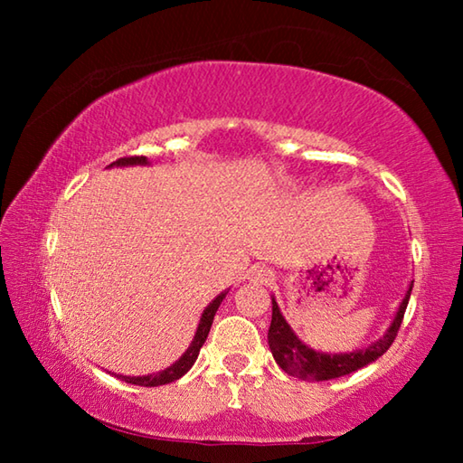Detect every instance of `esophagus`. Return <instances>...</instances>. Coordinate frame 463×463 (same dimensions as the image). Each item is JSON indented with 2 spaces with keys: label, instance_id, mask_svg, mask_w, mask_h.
I'll return each instance as SVG.
<instances>
[{
  "label": "esophagus",
  "instance_id": "esophagus-1",
  "mask_svg": "<svg viewBox=\"0 0 463 463\" xmlns=\"http://www.w3.org/2000/svg\"><path fill=\"white\" fill-rule=\"evenodd\" d=\"M249 279L253 281V284H257V286H269L271 281L276 279V273H273V269L268 268V265L257 263V265H253V268L249 269Z\"/></svg>",
  "mask_w": 463,
  "mask_h": 463
}]
</instances>
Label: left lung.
<instances>
[{"instance_id": "obj_1", "label": "left lung", "mask_w": 463, "mask_h": 463, "mask_svg": "<svg viewBox=\"0 0 463 463\" xmlns=\"http://www.w3.org/2000/svg\"><path fill=\"white\" fill-rule=\"evenodd\" d=\"M412 292V284L406 289L401 307H398L394 318H392L390 326L386 328L378 341H373L367 347L347 351V354H325V351H317L308 347L307 343L300 341L292 326L286 323L284 315L279 312L276 298H271V325L268 333V343L271 349V355L276 364L286 373L294 375V378L308 380V382H325L335 380L341 375L354 373L362 367L370 365L375 359L382 357L394 343L398 328L404 318V310L409 307V298Z\"/></svg>"}]
</instances>
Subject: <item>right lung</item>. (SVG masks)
Here are the masks:
<instances>
[{
    "mask_svg": "<svg viewBox=\"0 0 463 463\" xmlns=\"http://www.w3.org/2000/svg\"><path fill=\"white\" fill-rule=\"evenodd\" d=\"M130 167V165H148V159L146 156H122V159L114 161L112 165L108 167ZM229 294V289H224V292L218 294L213 302L208 304L206 308H203L202 317H200V323L198 328H195V335H194V341L190 343V347L185 349V354L177 359L175 364H171L165 370L156 372V373H148V375H118L120 380H124L127 383H135V386H163V383H171L182 378L187 372L192 370V365L195 364V359L200 355V349L202 345L206 343L208 339V333H210V326H213V320L218 307H221V302Z\"/></svg>",
    "mask_w": 463,
    "mask_h": 463,
    "instance_id": "add662e5",
    "label": "right lung"
}]
</instances>
